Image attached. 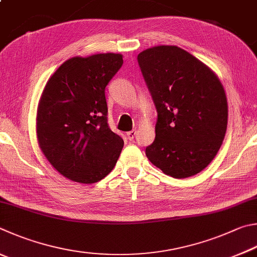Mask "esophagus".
<instances>
[{
  "mask_svg": "<svg viewBox=\"0 0 257 257\" xmlns=\"http://www.w3.org/2000/svg\"><path fill=\"white\" fill-rule=\"evenodd\" d=\"M136 136H137V131H130V132H127V134H126V137H127V139L130 141H133L134 140V138H136Z\"/></svg>",
  "mask_w": 257,
  "mask_h": 257,
  "instance_id": "1",
  "label": "esophagus"
}]
</instances>
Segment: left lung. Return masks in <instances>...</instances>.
<instances>
[{"label": "left lung", "mask_w": 257, "mask_h": 257, "mask_svg": "<svg viewBox=\"0 0 257 257\" xmlns=\"http://www.w3.org/2000/svg\"><path fill=\"white\" fill-rule=\"evenodd\" d=\"M158 112L156 139L146 155L174 178L202 172L222 145L227 97L214 72L177 46L161 45L138 55Z\"/></svg>", "instance_id": "8db88e82"}]
</instances>
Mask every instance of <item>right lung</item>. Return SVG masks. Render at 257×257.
I'll list each match as a JSON object with an SVG mask.
<instances>
[{
    "label": "right lung",
    "instance_id": "obj_1",
    "mask_svg": "<svg viewBox=\"0 0 257 257\" xmlns=\"http://www.w3.org/2000/svg\"><path fill=\"white\" fill-rule=\"evenodd\" d=\"M123 64L120 54L75 56L49 80L37 109L40 150L63 176L97 183L115 167L124 141L107 123L105 88Z\"/></svg>",
    "mask_w": 257,
    "mask_h": 257
}]
</instances>
